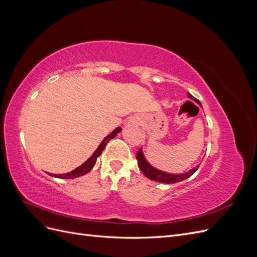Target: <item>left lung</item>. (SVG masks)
Segmentation results:
<instances>
[{
    "mask_svg": "<svg viewBox=\"0 0 257 257\" xmlns=\"http://www.w3.org/2000/svg\"><path fill=\"white\" fill-rule=\"evenodd\" d=\"M188 96L189 98L193 99L194 102H196L197 104L201 105L199 100L197 98L194 97L190 93H188ZM136 159H137V163H138V167L142 169L143 174L148 178L150 179V180L153 181H157V182H162V183H176V182H180L182 180H185V179L190 178L194 173L196 172L198 169L199 165H197L196 167H194L192 169H190L189 172L183 173V174H169V173H165V172H162V170L158 169L153 167L149 162H148L145 158L144 152H143V148L139 149V151L137 152L136 155Z\"/></svg>",
    "mask_w": 257,
    "mask_h": 257,
    "instance_id": "8db88e82",
    "label": "left lung"
}]
</instances>
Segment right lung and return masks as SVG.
Wrapping results in <instances>:
<instances>
[{"label":"right lung","mask_w":257,"mask_h":257,"mask_svg":"<svg viewBox=\"0 0 257 257\" xmlns=\"http://www.w3.org/2000/svg\"><path fill=\"white\" fill-rule=\"evenodd\" d=\"M121 130H122L121 127H116L115 130H113L111 132L109 135L106 136L103 139V142L100 143V145L97 147V149L94 151V153H93L91 157L83 163L82 165H80L79 167H77L76 169H74L73 172H69V173H66V174H62V175H53V174H49V175L52 176V177L60 178V179H73V178H78V177H81V176H83L85 174H88L90 170L93 168V166L95 165L97 158L99 157L100 154H102V152L105 149L107 143L109 142L110 139L114 138L116 136V134L120 133Z\"/></svg>","instance_id":"1"}]
</instances>
